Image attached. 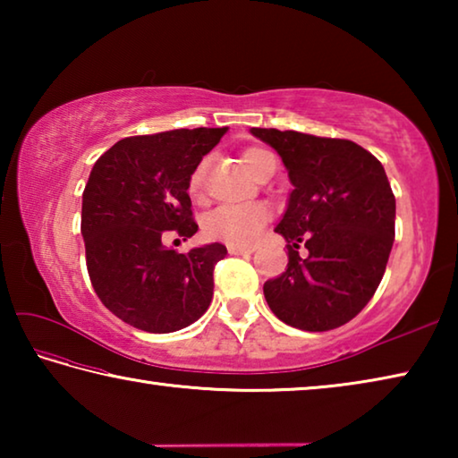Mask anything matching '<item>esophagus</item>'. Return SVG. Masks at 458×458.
I'll return each instance as SVG.
<instances>
[{"mask_svg": "<svg viewBox=\"0 0 458 458\" xmlns=\"http://www.w3.org/2000/svg\"><path fill=\"white\" fill-rule=\"evenodd\" d=\"M254 250V248H246V246H228V252L234 254V257H238V254H250Z\"/></svg>", "mask_w": 458, "mask_h": 458, "instance_id": "1", "label": "esophagus"}]
</instances>
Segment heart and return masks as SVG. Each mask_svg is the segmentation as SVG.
Masks as SVG:
<instances>
[{
  "label": "heart",
  "mask_w": 458,
  "mask_h": 458,
  "mask_svg": "<svg viewBox=\"0 0 458 458\" xmlns=\"http://www.w3.org/2000/svg\"><path fill=\"white\" fill-rule=\"evenodd\" d=\"M273 159L270 151L262 147H248L242 153V161L248 172L257 175L260 167ZM208 172V159L199 161L193 167L188 182V191L191 199H201L204 196V183ZM270 212L265 204H240V206H220L206 216L201 222L204 236L218 242H226L232 246H250L260 236L262 228L267 226Z\"/></svg>",
  "instance_id": "1"
}]
</instances>
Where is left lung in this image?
<instances>
[{
  "mask_svg": "<svg viewBox=\"0 0 458 458\" xmlns=\"http://www.w3.org/2000/svg\"><path fill=\"white\" fill-rule=\"evenodd\" d=\"M252 135L275 147L294 185L275 228L289 265L265 283L270 311L303 331L341 327L369 303L390 259L396 198L384 165L350 139L259 127Z\"/></svg>",
  "mask_w": 458,
  "mask_h": 458,
  "instance_id": "left-lung-1",
  "label": "left lung"
}]
</instances>
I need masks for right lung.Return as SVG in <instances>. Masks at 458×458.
<instances>
[{"instance_id":"right-lung-1","label":"right lung","mask_w":458,"mask_h":458,"mask_svg":"<svg viewBox=\"0 0 458 458\" xmlns=\"http://www.w3.org/2000/svg\"><path fill=\"white\" fill-rule=\"evenodd\" d=\"M224 133L226 127H199L125 137L89 175L81 232L92 289L108 311L137 329H183L212 303L214 267L226 246L180 254L161 240L198 232L188 182Z\"/></svg>"}]
</instances>
